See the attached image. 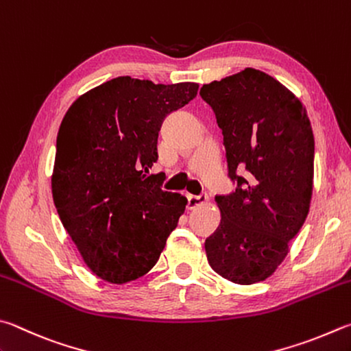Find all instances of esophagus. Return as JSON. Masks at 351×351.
<instances>
[{"label": "esophagus", "mask_w": 351, "mask_h": 351, "mask_svg": "<svg viewBox=\"0 0 351 351\" xmlns=\"http://www.w3.org/2000/svg\"><path fill=\"white\" fill-rule=\"evenodd\" d=\"M206 202H207V195H202V193L197 195V196L187 195V207L189 208H196V207H199Z\"/></svg>", "instance_id": "1"}]
</instances>
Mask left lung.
Returning a JSON list of instances; mask_svg holds the SVG:
<instances>
[{
    "instance_id": "left-lung-1",
    "label": "left lung",
    "mask_w": 351,
    "mask_h": 351,
    "mask_svg": "<svg viewBox=\"0 0 351 351\" xmlns=\"http://www.w3.org/2000/svg\"><path fill=\"white\" fill-rule=\"evenodd\" d=\"M224 136L234 190L215 197L221 224L206 239L212 269L228 281H264L307 218L315 138L295 95L256 69L201 87Z\"/></svg>"
}]
</instances>
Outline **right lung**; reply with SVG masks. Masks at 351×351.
I'll return each mask as SVG.
<instances>
[{"label": "right lung", "mask_w": 351, "mask_h": 351, "mask_svg": "<svg viewBox=\"0 0 351 351\" xmlns=\"http://www.w3.org/2000/svg\"><path fill=\"white\" fill-rule=\"evenodd\" d=\"M197 87L118 76L80 97L62 119L53 202L82 259L104 281L144 276L186 210V196L162 190L161 173H147L164 118L189 104Z\"/></svg>", "instance_id": "right-lung-1"}]
</instances>
